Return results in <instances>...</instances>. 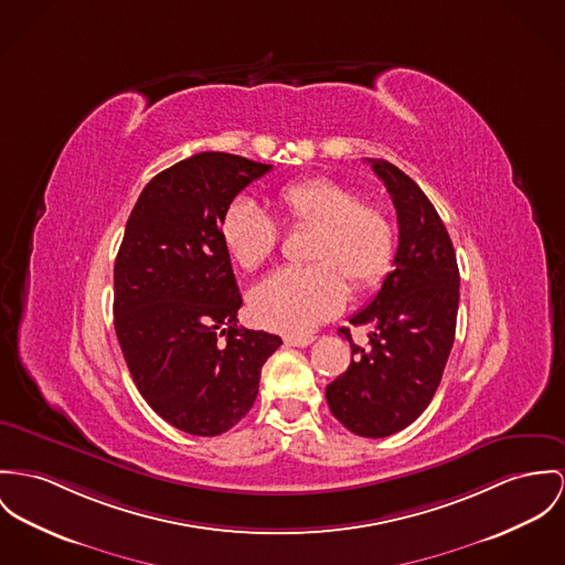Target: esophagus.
I'll use <instances>...</instances> for the list:
<instances>
[{
	"label": "esophagus",
	"mask_w": 565,
	"mask_h": 565,
	"mask_svg": "<svg viewBox=\"0 0 565 565\" xmlns=\"http://www.w3.org/2000/svg\"><path fill=\"white\" fill-rule=\"evenodd\" d=\"M316 338L313 335H286L284 338V342H286V347H297L305 348L309 347L311 342H313Z\"/></svg>",
	"instance_id": "esophagus-1"
}]
</instances>
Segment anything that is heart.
I'll return each mask as SVG.
<instances>
[{
    "label": "heart",
    "instance_id": "obj_1",
    "mask_svg": "<svg viewBox=\"0 0 565 565\" xmlns=\"http://www.w3.org/2000/svg\"><path fill=\"white\" fill-rule=\"evenodd\" d=\"M281 217L292 227H309L307 260L273 273L252 292V313L262 327L305 335L338 316L352 290L376 288L395 260V225L390 213L340 180L311 175L277 191ZM221 238L245 270H256L279 243V225L249 198H236L221 217Z\"/></svg>",
    "mask_w": 565,
    "mask_h": 565
}]
</instances>
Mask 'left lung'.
Segmentation results:
<instances>
[{
    "mask_svg": "<svg viewBox=\"0 0 565 565\" xmlns=\"http://www.w3.org/2000/svg\"><path fill=\"white\" fill-rule=\"evenodd\" d=\"M367 163L397 213L395 268L374 301L350 318L372 327L367 347L340 329L352 361L327 387V402L350 433L383 438L411 426L435 397L454 347L460 273L445 223L419 184L385 159Z\"/></svg>",
    "mask_w": 565,
    "mask_h": 565,
    "instance_id": "left-lung-1",
    "label": "left lung"
}]
</instances>
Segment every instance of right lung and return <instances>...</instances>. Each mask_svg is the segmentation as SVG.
Returning a JSON list of instances; mask_svg holds the SVG:
<instances>
[{
  "label": "right lung",
  "mask_w": 565,
  "mask_h": 565,
  "mask_svg": "<svg viewBox=\"0 0 565 565\" xmlns=\"http://www.w3.org/2000/svg\"><path fill=\"white\" fill-rule=\"evenodd\" d=\"M273 166L200 152L141 191L114 266V327L150 408L186 435L217 436L254 406L281 338L238 327L243 305L221 217Z\"/></svg>",
  "instance_id": "obj_1"
}]
</instances>
